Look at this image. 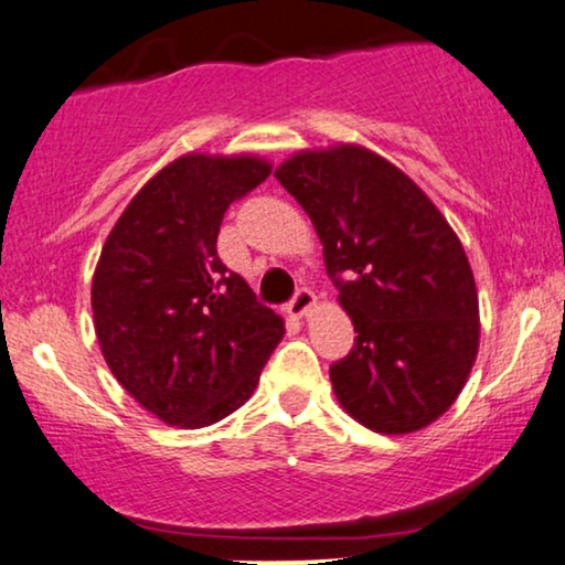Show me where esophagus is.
I'll list each match as a JSON object with an SVG mask.
<instances>
[{"label": "esophagus", "mask_w": 565, "mask_h": 565, "mask_svg": "<svg viewBox=\"0 0 565 565\" xmlns=\"http://www.w3.org/2000/svg\"><path fill=\"white\" fill-rule=\"evenodd\" d=\"M313 306H317V296H313L309 288H300L296 296H292L288 309H290L292 317H306V313H309Z\"/></svg>", "instance_id": "obj_1"}]
</instances>
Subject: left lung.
I'll list each match as a JSON object with an SVG mask.
<instances>
[{
    "label": "left lung",
    "mask_w": 565,
    "mask_h": 565,
    "mask_svg": "<svg viewBox=\"0 0 565 565\" xmlns=\"http://www.w3.org/2000/svg\"><path fill=\"white\" fill-rule=\"evenodd\" d=\"M275 179L311 217L358 332L329 369L337 402L376 434L430 426L465 390L480 345L478 288L457 233L363 145L300 150Z\"/></svg>",
    "instance_id": "1"
}]
</instances>
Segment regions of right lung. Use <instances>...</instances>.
Masks as SVG:
<instances>
[{"label": "right lung", "mask_w": 565, "mask_h": 565, "mask_svg": "<svg viewBox=\"0 0 565 565\" xmlns=\"http://www.w3.org/2000/svg\"><path fill=\"white\" fill-rule=\"evenodd\" d=\"M269 171L259 156L171 160L131 196L95 265L100 353L168 426L204 428L236 413L285 334V321L217 256L225 210Z\"/></svg>", "instance_id": "right-lung-1"}]
</instances>
